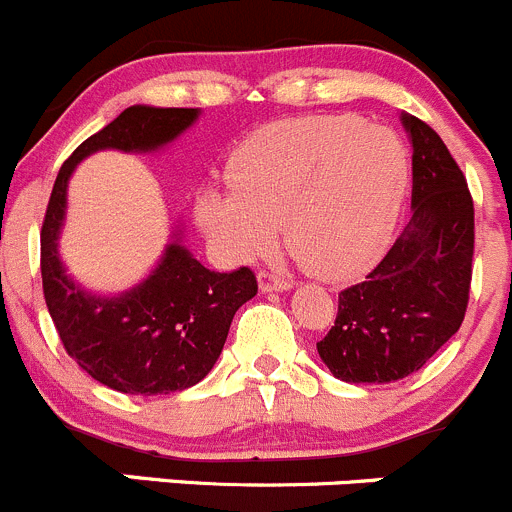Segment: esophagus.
I'll return each mask as SVG.
<instances>
[{
    "mask_svg": "<svg viewBox=\"0 0 512 512\" xmlns=\"http://www.w3.org/2000/svg\"><path fill=\"white\" fill-rule=\"evenodd\" d=\"M258 288H261V293L288 291V288H293V281L286 276H276V273L261 271L258 273Z\"/></svg>",
    "mask_w": 512,
    "mask_h": 512,
    "instance_id": "esophagus-1",
    "label": "esophagus"
}]
</instances>
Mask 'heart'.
I'll list each match as a JSON object with an SVG mask.
<instances>
[{
    "mask_svg": "<svg viewBox=\"0 0 512 512\" xmlns=\"http://www.w3.org/2000/svg\"><path fill=\"white\" fill-rule=\"evenodd\" d=\"M231 189L196 196L206 239L236 261L288 249L326 281H348L386 254L411 184L403 141L356 116L268 124L229 161Z\"/></svg>",
    "mask_w": 512,
    "mask_h": 512,
    "instance_id": "1",
    "label": "heart"
}]
</instances>
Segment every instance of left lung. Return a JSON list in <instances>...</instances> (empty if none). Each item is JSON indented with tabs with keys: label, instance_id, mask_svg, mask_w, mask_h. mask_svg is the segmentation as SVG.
<instances>
[{
	"label": "left lung",
	"instance_id": "left-lung-1",
	"mask_svg": "<svg viewBox=\"0 0 512 512\" xmlns=\"http://www.w3.org/2000/svg\"><path fill=\"white\" fill-rule=\"evenodd\" d=\"M413 149L411 221L366 281L338 293L336 326L316 343L346 383H396L458 333L473 273V199L438 134L401 111Z\"/></svg>",
	"mask_w": 512,
	"mask_h": 512
}]
</instances>
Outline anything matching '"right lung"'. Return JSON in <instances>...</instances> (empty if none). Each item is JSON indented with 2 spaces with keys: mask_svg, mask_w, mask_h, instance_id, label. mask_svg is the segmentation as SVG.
<instances>
[{
  "mask_svg": "<svg viewBox=\"0 0 512 512\" xmlns=\"http://www.w3.org/2000/svg\"><path fill=\"white\" fill-rule=\"evenodd\" d=\"M199 116L201 109L129 106L79 144L54 181L42 226L44 298L69 356L111 391L161 396L196 386L219 361L234 313L258 291L251 268L219 273L196 261L181 244L179 221L149 276L121 293L84 288L59 254L69 179L86 156L109 149L156 154Z\"/></svg>",
  "mask_w": 512,
  "mask_h": 512,
  "instance_id": "right-lung-1",
  "label": "right lung"
}]
</instances>
